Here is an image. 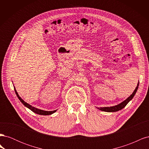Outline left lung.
<instances>
[{
  "label": "left lung",
  "instance_id": "8db88e82",
  "mask_svg": "<svg viewBox=\"0 0 149 149\" xmlns=\"http://www.w3.org/2000/svg\"><path fill=\"white\" fill-rule=\"evenodd\" d=\"M139 87V83L137 84V86L136 88L135 89L134 91L132 93V94L130 95L127 99H126L125 101H124L123 102H122L120 104L118 105H116L115 106H112V107H100V108H98L99 109L102 111H105V112H116V111H118L119 110H121L122 109H123V108L127 104L128 102L132 100V99L134 97V95L136 94L137 91V89Z\"/></svg>",
  "mask_w": 149,
  "mask_h": 149
}]
</instances>
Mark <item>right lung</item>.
I'll return each instance as SVG.
<instances>
[{
	"label": "right lung",
	"instance_id": "obj_1",
	"mask_svg": "<svg viewBox=\"0 0 149 149\" xmlns=\"http://www.w3.org/2000/svg\"><path fill=\"white\" fill-rule=\"evenodd\" d=\"M14 89H15V93H16V94H17V96L18 98L19 99V100L22 102V103L23 104H24L25 106H26V107H28L29 109H30L31 111H32L33 112H34L35 113H37V114H40V115H45V116H46V115H50V114L54 113V112H55L56 111V110L52 111H43V110H41V109H37V108H35V107H33V106H31V105L29 104L28 103H26V102H25L23 100H22V99L19 96V94H18V93H17V91H16L15 88H14Z\"/></svg>",
	"mask_w": 149,
	"mask_h": 149
}]
</instances>
